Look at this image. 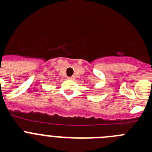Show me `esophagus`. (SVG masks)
I'll use <instances>...</instances> for the list:
<instances>
[{
	"label": "esophagus",
	"instance_id": "obj_1",
	"mask_svg": "<svg viewBox=\"0 0 152 152\" xmlns=\"http://www.w3.org/2000/svg\"><path fill=\"white\" fill-rule=\"evenodd\" d=\"M68 79H69V80H74V79H75V77H74V76H72V77H68Z\"/></svg>",
	"mask_w": 152,
	"mask_h": 152
}]
</instances>
